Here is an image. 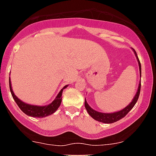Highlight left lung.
<instances>
[{
  "label": "left lung",
  "mask_w": 156,
  "mask_h": 156,
  "mask_svg": "<svg viewBox=\"0 0 156 156\" xmlns=\"http://www.w3.org/2000/svg\"><path fill=\"white\" fill-rule=\"evenodd\" d=\"M136 55V52L135 51ZM137 57V55H136ZM137 61L139 62V67H140V77H141V65L140 62L139 60V58L137 57ZM140 87H141V82H140L139 84L138 90H137V93L136 94V96L134 97L133 100L132 101V102L128 105L127 107H125V108H123L122 110L118 111V112H113V113H102V112H99L98 111H95L94 109H93L91 107L87 104L86 99H85V107L86 108V111L88 112L89 114L90 115V116H92L94 120H98V121H100V122L102 123H106V124H111V123H114L117 120L122 119L123 117H125L128 113H129V111L132 109V108L134 107V105H136V101H138L139 96H140Z\"/></svg>",
  "instance_id": "left-lung-1"
}]
</instances>
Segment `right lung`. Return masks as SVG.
<instances>
[{"label":"right lung","mask_w":156,"mask_h":156,"mask_svg":"<svg viewBox=\"0 0 156 156\" xmlns=\"http://www.w3.org/2000/svg\"><path fill=\"white\" fill-rule=\"evenodd\" d=\"M66 87H67V86H64L63 89H65ZM9 88H10L12 96L15 100L16 103L19 106V108L27 116H32V117H45V116H48L49 115H51L58 109L60 104H61V101H62V94L63 89L61 90V91L58 93L55 99L51 104L48 105H45V106H39V105L26 104V103L21 101L20 99H18V98H16V96L14 94L12 89L10 78H9Z\"/></svg>","instance_id":"obj_1"}]
</instances>
